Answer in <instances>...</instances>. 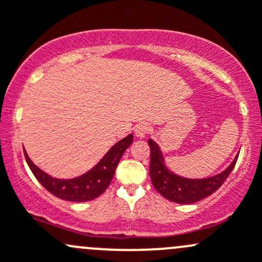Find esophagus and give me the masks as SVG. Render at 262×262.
Returning <instances> with one entry per match:
<instances>
[{
    "instance_id": "obj_1",
    "label": "esophagus",
    "mask_w": 262,
    "mask_h": 262,
    "mask_svg": "<svg viewBox=\"0 0 262 262\" xmlns=\"http://www.w3.org/2000/svg\"><path fill=\"white\" fill-rule=\"evenodd\" d=\"M148 133H149V126H148V124L146 123H139L138 125H136V128H134V134H136V137H138V138H144Z\"/></svg>"
}]
</instances>
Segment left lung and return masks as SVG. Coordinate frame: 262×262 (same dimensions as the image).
Segmentation results:
<instances>
[{"label": "left lung", "mask_w": 262, "mask_h": 262, "mask_svg": "<svg viewBox=\"0 0 262 262\" xmlns=\"http://www.w3.org/2000/svg\"><path fill=\"white\" fill-rule=\"evenodd\" d=\"M148 146L150 148L149 176L153 186L163 198L179 204H194L212 195L228 178L238 158L237 155L226 170L210 178L187 179L168 170L162 152L155 141L148 139Z\"/></svg>", "instance_id": "8db88e82"}]
</instances>
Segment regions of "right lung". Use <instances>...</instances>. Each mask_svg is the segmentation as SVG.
Wrapping results in <instances>:
<instances>
[{
	"instance_id": "add662e5",
	"label": "right lung",
	"mask_w": 262,
	"mask_h": 262,
	"mask_svg": "<svg viewBox=\"0 0 262 262\" xmlns=\"http://www.w3.org/2000/svg\"><path fill=\"white\" fill-rule=\"evenodd\" d=\"M132 142H133V134H129L125 138L120 139L105 153L104 157L94 167L73 179L53 178L44 172L30 160L26 150H24V153H25L26 162H28L31 172L49 192H52L59 199L83 203L96 199L107 189L114 178L116 166H118L121 156L124 155L126 148L130 146Z\"/></svg>"
}]
</instances>
